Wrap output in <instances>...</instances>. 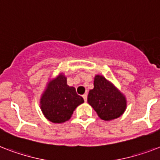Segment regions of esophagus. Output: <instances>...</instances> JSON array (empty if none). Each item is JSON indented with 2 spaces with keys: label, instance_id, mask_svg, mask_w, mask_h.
Wrapping results in <instances>:
<instances>
[{
  "label": "esophagus",
  "instance_id": "obj_1",
  "mask_svg": "<svg viewBox=\"0 0 160 160\" xmlns=\"http://www.w3.org/2000/svg\"><path fill=\"white\" fill-rule=\"evenodd\" d=\"M82 97H83V98H84V102H87V94H86V93H84V94H83Z\"/></svg>",
  "mask_w": 160,
  "mask_h": 160
}]
</instances>
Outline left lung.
<instances>
[{"label":"left lung","instance_id":"1","mask_svg":"<svg viewBox=\"0 0 160 160\" xmlns=\"http://www.w3.org/2000/svg\"><path fill=\"white\" fill-rule=\"evenodd\" d=\"M93 85L88 95V102L98 117L104 121L120 117L127 107L125 97L102 76H95Z\"/></svg>","mask_w":160,"mask_h":160}]
</instances>
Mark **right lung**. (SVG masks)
<instances>
[{"label":"right lung","instance_id":"add662e5","mask_svg":"<svg viewBox=\"0 0 160 160\" xmlns=\"http://www.w3.org/2000/svg\"><path fill=\"white\" fill-rule=\"evenodd\" d=\"M84 102L74 87L67 85V78L60 75L48 83L41 98V108L44 116L54 123L69 120L76 108Z\"/></svg>","mask_w":160,"mask_h":160}]
</instances>
